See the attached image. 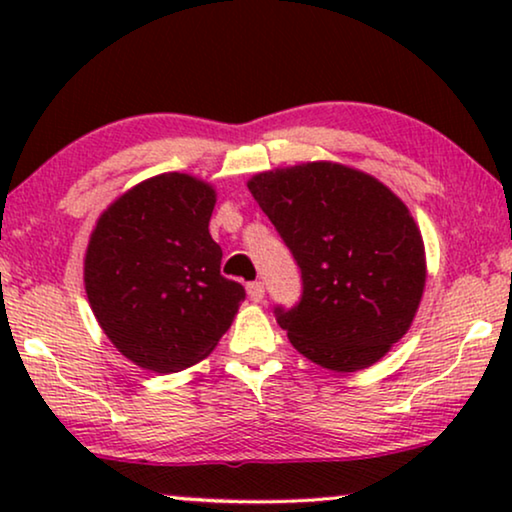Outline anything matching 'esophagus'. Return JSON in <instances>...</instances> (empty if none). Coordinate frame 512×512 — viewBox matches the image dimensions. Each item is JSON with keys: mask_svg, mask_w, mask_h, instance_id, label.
<instances>
[{"mask_svg": "<svg viewBox=\"0 0 512 512\" xmlns=\"http://www.w3.org/2000/svg\"><path fill=\"white\" fill-rule=\"evenodd\" d=\"M247 293H249V298L254 300V303H261L263 296H265V286L261 282H251V284H247Z\"/></svg>", "mask_w": 512, "mask_h": 512, "instance_id": "obj_1", "label": "esophagus"}]
</instances>
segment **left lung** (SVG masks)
<instances>
[{
	"label": "left lung",
	"mask_w": 512,
	"mask_h": 512,
	"mask_svg": "<svg viewBox=\"0 0 512 512\" xmlns=\"http://www.w3.org/2000/svg\"><path fill=\"white\" fill-rule=\"evenodd\" d=\"M303 272V298L277 324L305 359L335 373L373 366L408 333L426 254L410 209L354 167L314 160L247 181Z\"/></svg>",
	"instance_id": "8db88e82"
}]
</instances>
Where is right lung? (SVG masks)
Here are the masks:
<instances>
[{"label": "right lung", "mask_w": 512, "mask_h": 512, "mask_svg": "<svg viewBox=\"0 0 512 512\" xmlns=\"http://www.w3.org/2000/svg\"><path fill=\"white\" fill-rule=\"evenodd\" d=\"M212 184L165 172L111 202L90 233L83 284L97 324L125 359L179 373L207 359L233 324L244 286L221 275L209 235Z\"/></svg>", "instance_id": "1"}]
</instances>
